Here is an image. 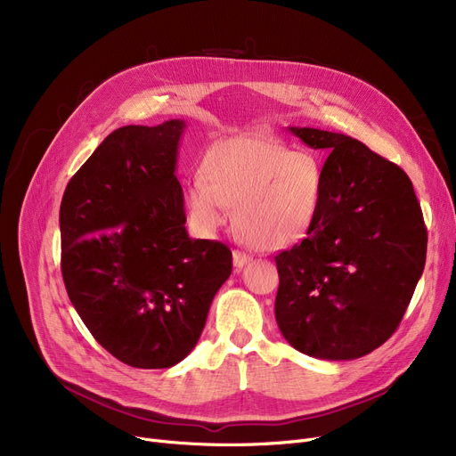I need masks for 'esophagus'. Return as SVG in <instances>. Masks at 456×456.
<instances>
[{"label": "esophagus", "mask_w": 456, "mask_h": 456, "mask_svg": "<svg viewBox=\"0 0 456 456\" xmlns=\"http://www.w3.org/2000/svg\"><path fill=\"white\" fill-rule=\"evenodd\" d=\"M251 262V256L244 251H232V265L236 268V272H240L246 265H249Z\"/></svg>", "instance_id": "1"}]
</instances>
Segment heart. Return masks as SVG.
Instances as JSON below:
<instances>
[{"label":"heart","mask_w":456,"mask_h":456,"mask_svg":"<svg viewBox=\"0 0 456 456\" xmlns=\"http://www.w3.org/2000/svg\"><path fill=\"white\" fill-rule=\"evenodd\" d=\"M201 177L184 186L188 218L210 234L227 222L244 244L258 251L290 248L314 227L325 191L322 162L268 138L232 136L216 142Z\"/></svg>","instance_id":"heart-1"}]
</instances>
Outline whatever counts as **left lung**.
<instances>
[{"label": "left lung", "mask_w": 456, "mask_h": 456, "mask_svg": "<svg viewBox=\"0 0 456 456\" xmlns=\"http://www.w3.org/2000/svg\"><path fill=\"white\" fill-rule=\"evenodd\" d=\"M289 129L330 155L318 222L275 256V320L297 351L353 361L392 337L412 299L427 256L421 207L409 175L362 142Z\"/></svg>", "instance_id": "8db88e82"}]
</instances>
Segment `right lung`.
Listing matches in <instances>:
<instances>
[{
    "instance_id": "obj_1",
    "label": "right lung",
    "mask_w": 456,
    "mask_h": 456,
    "mask_svg": "<svg viewBox=\"0 0 456 456\" xmlns=\"http://www.w3.org/2000/svg\"><path fill=\"white\" fill-rule=\"evenodd\" d=\"M183 119L110 133L61 203V270L83 323L118 361L172 368L196 347L232 272L218 240L186 232L175 177Z\"/></svg>"
}]
</instances>
